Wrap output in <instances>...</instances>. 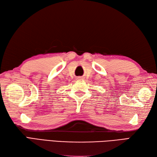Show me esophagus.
Instances as JSON below:
<instances>
[{"instance_id":"1","label":"esophagus","mask_w":157,"mask_h":157,"mask_svg":"<svg viewBox=\"0 0 157 157\" xmlns=\"http://www.w3.org/2000/svg\"><path fill=\"white\" fill-rule=\"evenodd\" d=\"M77 79H82V77H78Z\"/></svg>"}]
</instances>
